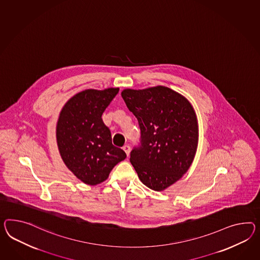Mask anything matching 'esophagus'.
Here are the masks:
<instances>
[{
	"mask_svg": "<svg viewBox=\"0 0 260 260\" xmlns=\"http://www.w3.org/2000/svg\"><path fill=\"white\" fill-rule=\"evenodd\" d=\"M122 149H123V151L125 152L127 156H128L129 153H130V146L129 145H124V146L122 147Z\"/></svg>",
	"mask_w": 260,
	"mask_h": 260,
	"instance_id": "1",
	"label": "esophagus"
}]
</instances>
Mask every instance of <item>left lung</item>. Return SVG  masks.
Returning <instances> with one entry per match:
<instances>
[{
    "instance_id": "left-lung-1",
    "label": "left lung",
    "mask_w": 260,
    "mask_h": 260,
    "mask_svg": "<svg viewBox=\"0 0 260 260\" xmlns=\"http://www.w3.org/2000/svg\"><path fill=\"white\" fill-rule=\"evenodd\" d=\"M121 97L138 119L140 144L130 162L140 181L161 191L186 173L198 144V122L184 96L163 86L122 90Z\"/></svg>"
}]
</instances>
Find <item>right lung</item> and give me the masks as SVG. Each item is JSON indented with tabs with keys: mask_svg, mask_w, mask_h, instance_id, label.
<instances>
[{
	"mask_svg": "<svg viewBox=\"0 0 260 260\" xmlns=\"http://www.w3.org/2000/svg\"><path fill=\"white\" fill-rule=\"evenodd\" d=\"M119 92V87L86 89L65 104L56 124L60 155L68 169L87 185L107 179L126 153L114 146L102 115Z\"/></svg>",
	"mask_w": 260,
	"mask_h": 260,
	"instance_id": "add662e5",
	"label": "right lung"
}]
</instances>
